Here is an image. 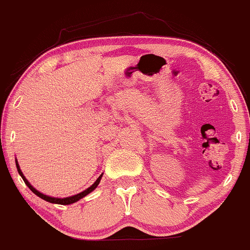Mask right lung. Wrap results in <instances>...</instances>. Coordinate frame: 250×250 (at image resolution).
<instances>
[{
    "label": "right lung",
    "instance_id": "right-lung-1",
    "mask_svg": "<svg viewBox=\"0 0 250 250\" xmlns=\"http://www.w3.org/2000/svg\"><path fill=\"white\" fill-rule=\"evenodd\" d=\"M15 163H16V168H18V172H19V174L21 175V178H22V179H23L24 184H26V185L28 186V188H29V190H31V191L33 192V193H35V194H37L38 197H40L41 199H43V201H46V202H49V203H53V204L68 205V204H72V203H76V202H78L79 199L84 198L85 196H87V194H89L90 192H92V191L95 190L96 188H97V186H98V184H100V182H101V179H102V175H103V173L101 174L100 177L97 178V180H96V182H95L94 184H92V185L90 186V188H87L86 190H84V191L79 192V193L75 194V196L65 197V198H58V197H51V196H47V194H43L42 192L38 191L37 188H33V185H31V183H29L28 180L26 179V177H24V175H23L22 171H21V168H20V165H19V163H18V160H16V159H15Z\"/></svg>",
    "mask_w": 250,
    "mask_h": 250
}]
</instances>
